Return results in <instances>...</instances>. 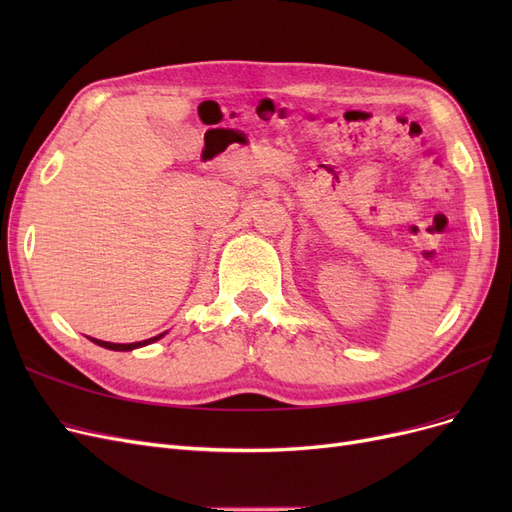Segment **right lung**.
Returning a JSON list of instances; mask_svg holds the SVG:
<instances>
[{
    "label": "right lung",
    "instance_id": "right-lung-1",
    "mask_svg": "<svg viewBox=\"0 0 512 512\" xmlns=\"http://www.w3.org/2000/svg\"><path fill=\"white\" fill-rule=\"evenodd\" d=\"M166 333H160V335H156V337H149V339H145V342H134V344H113V342H102V339H96V337H89L91 342L94 344H98V346H102V348H106V350H117V352H130V350H136V348H143V346H149V344H153V342H158V339H162Z\"/></svg>",
    "mask_w": 512,
    "mask_h": 512
}]
</instances>
